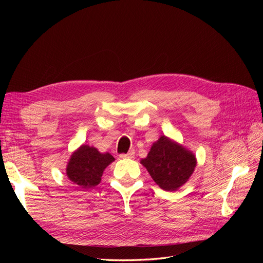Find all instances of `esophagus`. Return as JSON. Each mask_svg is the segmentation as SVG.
I'll list each match as a JSON object with an SVG mask.
<instances>
[{
	"label": "esophagus",
	"mask_w": 263,
	"mask_h": 263,
	"mask_svg": "<svg viewBox=\"0 0 263 263\" xmlns=\"http://www.w3.org/2000/svg\"><path fill=\"white\" fill-rule=\"evenodd\" d=\"M134 156H135V153H134V150H130L129 153H127V154H122L121 157L122 159H133L134 158Z\"/></svg>",
	"instance_id": "34e87169"
}]
</instances>
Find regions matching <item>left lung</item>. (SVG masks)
I'll return each mask as SVG.
<instances>
[{
	"instance_id": "1",
	"label": "left lung",
	"mask_w": 263,
	"mask_h": 263,
	"mask_svg": "<svg viewBox=\"0 0 263 263\" xmlns=\"http://www.w3.org/2000/svg\"><path fill=\"white\" fill-rule=\"evenodd\" d=\"M151 178L164 191H176L189 180L196 166L195 156L176 142L161 136L140 161Z\"/></svg>"
}]
</instances>
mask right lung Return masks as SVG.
Segmentation results:
<instances>
[{
  "label": "right lung",
  "mask_w": 263,
  "mask_h": 263,
  "mask_svg": "<svg viewBox=\"0 0 263 263\" xmlns=\"http://www.w3.org/2000/svg\"><path fill=\"white\" fill-rule=\"evenodd\" d=\"M113 161L112 155L101 154L97 148L83 145L71 156L67 176L82 189H90L99 184L103 171Z\"/></svg>",
  "instance_id": "add662e5"
}]
</instances>
